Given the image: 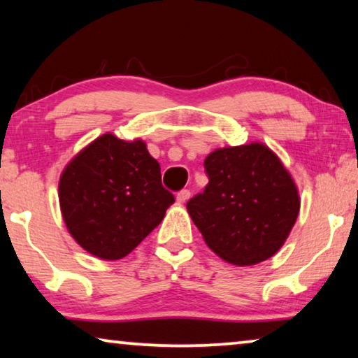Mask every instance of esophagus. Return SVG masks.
I'll list each match as a JSON object with an SVG mask.
<instances>
[{
    "label": "esophagus",
    "mask_w": 358,
    "mask_h": 358,
    "mask_svg": "<svg viewBox=\"0 0 358 358\" xmlns=\"http://www.w3.org/2000/svg\"><path fill=\"white\" fill-rule=\"evenodd\" d=\"M176 198H178L179 203H185L190 198V190H187V189L179 190L178 195H176Z\"/></svg>",
    "instance_id": "1"
}]
</instances>
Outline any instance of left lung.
Here are the masks:
<instances>
[{"label": "left lung", "instance_id": "left-lung-1", "mask_svg": "<svg viewBox=\"0 0 358 358\" xmlns=\"http://www.w3.org/2000/svg\"><path fill=\"white\" fill-rule=\"evenodd\" d=\"M205 171L210 182L187 210L206 245L235 266L273 256L299 213L298 189L277 155L262 144L219 148Z\"/></svg>", "mask_w": 358, "mask_h": 358}]
</instances>
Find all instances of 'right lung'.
<instances>
[{"label":"right lung","instance_id":"right-lung-1","mask_svg":"<svg viewBox=\"0 0 358 358\" xmlns=\"http://www.w3.org/2000/svg\"><path fill=\"white\" fill-rule=\"evenodd\" d=\"M73 238L102 259H122L163 221L174 195L142 141L103 134L65 168L59 182Z\"/></svg>","mask_w":358,"mask_h":358}]
</instances>
